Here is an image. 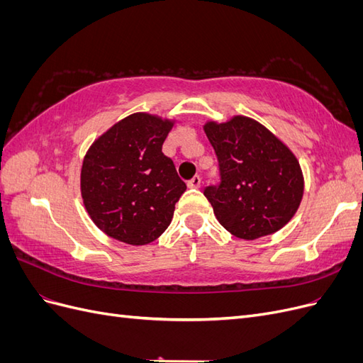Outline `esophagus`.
Returning <instances> with one entry per match:
<instances>
[{"label": "esophagus", "mask_w": 363, "mask_h": 363, "mask_svg": "<svg viewBox=\"0 0 363 363\" xmlns=\"http://www.w3.org/2000/svg\"><path fill=\"white\" fill-rule=\"evenodd\" d=\"M188 186L192 189H199L201 186V177L200 175H195V177H192L189 182H188Z\"/></svg>", "instance_id": "34e87169"}]
</instances>
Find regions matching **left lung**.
<instances>
[{"label": "left lung", "mask_w": 363, "mask_h": 363, "mask_svg": "<svg viewBox=\"0 0 363 363\" xmlns=\"http://www.w3.org/2000/svg\"><path fill=\"white\" fill-rule=\"evenodd\" d=\"M219 167V183L204 195L227 232L252 240L277 232L298 208L303 174L291 150L257 121L235 116L207 123Z\"/></svg>", "instance_id": "left-lung-1"}]
</instances>
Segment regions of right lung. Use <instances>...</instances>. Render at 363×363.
I'll return each instance as SVG.
<instances>
[{"label": "right lung", "mask_w": 363, "mask_h": 363, "mask_svg": "<svg viewBox=\"0 0 363 363\" xmlns=\"http://www.w3.org/2000/svg\"><path fill=\"white\" fill-rule=\"evenodd\" d=\"M171 128V121L135 113L108 128L86 152L83 203L107 236L145 245L169 225L186 191L172 160L162 152Z\"/></svg>", "instance_id": "1"}]
</instances>
